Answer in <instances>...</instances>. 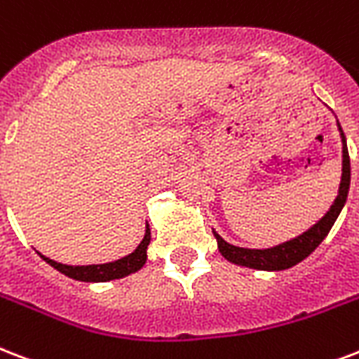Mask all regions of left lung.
<instances>
[{"instance_id": "left-lung-1", "label": "left lung", "mask_w": 359, "mask_h": 359, "mask_svg": "<svg viewBox=\"0 0 359 359\" xmlns=\"http://www.w3.org/2000/svg\"><path fill=\"white\" fill-rule=\"evenodd\" d=\"M339 131H341V137H343V177H341L337 199L333 201V205L325 212L324 218L318 220V224H314L313 228L305 231L303 235H299V237L286 241L283 245L273 246V248H265V250H254V248H241V246L229 245L215 231V237L218 241V250H220L224 258L237 265L252 267V269L283 271L288 269V267H294L295 264H299L301 259L307 258L309 254L314 252V248L325 239V235L330 233V229L333 228L339 212H341V209L346 203V196H348L350 158L348 149H346V137H344L341 124H339Z\"/></svg>"}]
</instances>
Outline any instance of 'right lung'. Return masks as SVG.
I'll list each match as a JSON object with an SVG mask.
<instances>
[{
  "instance_id": "add662e5",
  "label": "right lung",
  "mask_w": 359,
  "mask_h": 359,
  "mask_svg": "<svg viewBox=\"0 0 359 359\" xmlns=\"http://www.w3.org/2000/svg\"><path fill=\"white\" fill-rule=\"evenodd\" d=\"M150 243V228L147 224V233H144L143 241L139 243L135 250L120 258L111 264H101V265H64L54 262V259L41 256L45 259L46 264H50L54 269H58L60 273H64L65 277L75 278V280H82V283H105V280H114V278H122L130 273H135L144 265L147 262V246Z\"/></svg>"
}]
</instances>
